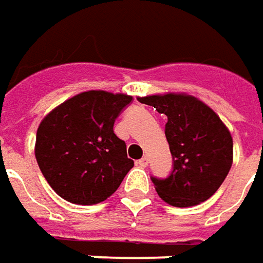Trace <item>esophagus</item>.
<instances>
[{
	"instance_id": "esophagus-1",
	"label": "esophagus",
	"mask_w": 263,
	"mask_h": 263,
	"mask_svg": "<svg viewBox=\"0 0 263 263\" xmlns=\"http://www.w3.org/2000/svg\"><path fill=\"white\" fill-rule=\"evenodd\" d=\"M136 164H137V165H139V167H147V164H149V159H147L146 157L140 158V159L137 161Z\"/></svg>"
}]
</instances>
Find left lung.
<instances>
[{"mask_svg": "<svg viewBox=\"0 0 263 263\" xmlns=\"http://www.w3.org/2000/svg\"><path fill=\"white\" fill-rule=\"evenodd\" d=\"M168 118L165 137L173 170L151 177L162 200L177 208L205 202L226 180L233 164V139L219 117L190 95L167 93L139 99Z\"/></svg>", "mask_w": 263, "mask_h": 263, "instance_id": "1", "label": "left lung"}]
</instances>
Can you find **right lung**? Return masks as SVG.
Returning a JSON list of instances; mask_svg holds the SVG:
<instances>
[{"label":"right lung","mask_w":263,"mask_h":263,"mask_svg":"<svg viewBox=\"0 0 263 263\" xmlns=\"http://www.w3.org/2000/svg\"><path fill=\"white\" fill-rule=\"evenodd\" d=\"M132 96L89 90L52 109L39 124L35 155L48 184L77 205L104 202L135 162L114 123Z\"/></svg>","instance_id":"right-lung-1"}]
</instances>
